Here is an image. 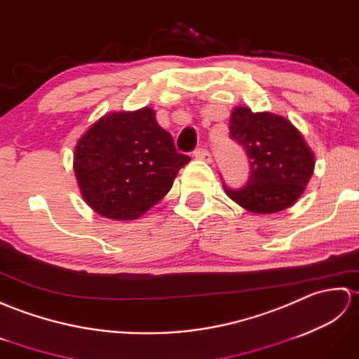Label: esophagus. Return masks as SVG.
<instances>
[{"label":"esophagus","instance_id":"esophagus-1","mask_svg":"<svg viewBox=\"0 0 359 359\" xmlns=\"http://www.w3.org/2000/svg\"><path fill=\"white\" fill-rule=\"evenodd\" d=\"M194 155H195L196 159H201V161L212 163V155H210V152H209V150H207L205 147H198V149H195Z\"/></svg>","mask_w":359,"mask_h":359}]
</instances>
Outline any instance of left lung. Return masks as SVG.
<instances>
[{"label":"left lung","instance_id":"1","mask_svg":"<svg viewBox=\"0 0 359 359\" xmlns=\"http://www.w3.org/2000/svg\"><path fill=\"white\" fill-rule=\"evenodd\" d=\"M230 138L247 154L249 180L241 189L222 184L229 198L253 213L287 209L304 192L315 158L289 119L236 107L230 115Z\"/></svg>","mask_w":359,"mask_h":359}]
</instances>
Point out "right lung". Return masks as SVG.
I'll return each mask as SVG.
<instances>
[{"mask_svg": "<svg viewBox=\"0 0 359 359\" xmlns=\"http://www.w3.org/2000/svg\"><path fill=\"white\" fill-rule=\"evenodd\" d=\"M189 161L158 126L154 110L144 107L95 123L76 142L74 169L84 201L95 212L127 221L161 201Z\"/></svg>", "mask_w": 359, "mask_h": 359, "instance_id": "right-lung-1", "label": "right lung"}]
</instances>
